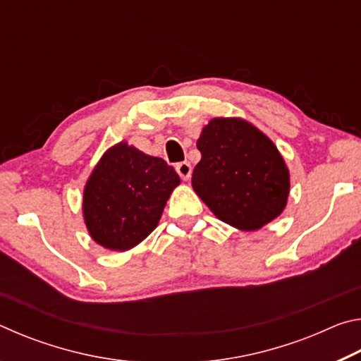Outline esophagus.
<instances>
[{
  "label": "esophagus",
  "instance_id": "obj_1",
  "mask_svg": "<svg viewBox=\"0 0 361 361\" xmlns=\"http://www.w3.org/2000/svg\"><path fill=\"white\" fill-rule=\"evenodd\" d=\"M176 172L181 176V180H189L191 178V173H192V167L189 162H180L176 164Z\"/></svg>",
  "mask_w": 361,
  "mask_h": 361
}]
</instances>
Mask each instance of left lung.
I'll return each instance as SVG.
<instances>
[{
  "label": "left lung",
  "mask_w": 361,
  "mask_h": 361,
  "mask_svg": "<svg viewBox=\"0 0 361 361\" xmlns=\"http://www.w3.org/2000/svg\"><path fill=\"white\" fill-rule=\"evenodd\" d=\"M202 154L192 188L213 215L240 231H256L282 215L290 170L277 146L252 122L213 118L197 140Z\"/></svg>",
  "instance_id": "obj_1"
}]
</instances>
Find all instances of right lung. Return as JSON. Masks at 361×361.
Returning <instances> with one entry per match:
<instances>
[{"mask_svg":"<svg viewBox=\"0 0 361 361\" xmlns=\"http://www.w3.org/2000/svg\"><path fill=\"white\" fill-rule=\"evenodd\" d=\"M180 185L173 167L127 142L108 148L84 186L82 216L89 235L106 250L127 252L157 228Z\"/></svg>","mask_w":361,"mask_h":361,"instance_id":"obj_1","label":"right lung"}]
</instances>
